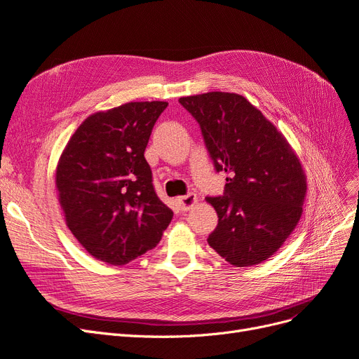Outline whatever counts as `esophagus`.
<instances>
[{
  "mask_svg": "<svg viewBox=\"0 0 359 359\" xmlns=\"http://www.w3.org/2000/svg\"><path fill=\"white\" fill-rule=\"evenodd\" d=\"M178 206H180V210L181 211H189V210H191L194 205L198 203V196L194 193H189L187 196H181V198H178Z\"/></svg>",
  "mask_w": 359,
  "mask_h": 359,
  "instance_id": "obj_1",
  "label": "esophagus"
}]
</instances>
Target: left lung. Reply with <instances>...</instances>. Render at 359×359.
Listing matches in <instances>:
<instances>
[{"label": "left lung", "instance_id": "1", "mask_svg": "<svg viewBox=\"0 0 359 359\" xmlns=\"http://www.w3.org/2000/svg\"><path fill=\"white\" fill-rule=\"evenodd\" d=\"M180 103L199 123L223 196L206 198L219 215L208 244L233 266H253L273 256L295 229L307 178L283 133L245 97L205 93Z\"/></svg>", "mask_w": 359, "mask_h": 359}]
</instances>
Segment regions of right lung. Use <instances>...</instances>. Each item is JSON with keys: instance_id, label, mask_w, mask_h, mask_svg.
Instances as JSON below:
<instances>
[{"instance_id": "obj_1", "label": "right lung", "mask_w": 359, "mask_h": 359, "mask_svg": "<svg viewBox=\"0 0 359 359\" xmlns=\"http://www.w3.org/2000/svg\"><path fill=\"white\" fill-rule=\"evenodd\" d=\"M166 107V102H130L95 112L61 153L55 186L64 219L97 260L128 264L154 248L172 220L144 156Z\"/></svg>"}]
</instances>
